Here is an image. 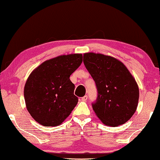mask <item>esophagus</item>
<instances>
[{"instance_id":"obj_1","label":"esophagus","mask_w":160,"mask_h":160,"mask_svg":"<svg viewBox=\"0 0 160 160\" xmlns=\"http://www.w3.org/2000/svg\"><path fill=\"white\" fill-rule=\"evenodd\" d=\"M87 99H88V96H87V95H85V96H83L82 98H81V101H83V102H85L87 101Z\"/></svg>"}]
</instances>
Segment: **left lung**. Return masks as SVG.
<instances>
[{
    "instance_id": "8db88e82",
    "label": "left lung",
    "mask_w": 160,
    "mask_h": 160,
    "mask_svg": "<svg viewBox=\"0 0 160 160\" xmlns=\"http://www.w3.org/2000/svg\"><path fill=\"white\" fill-rule=\"evenodd\" d=\"M83 62L93 78L98 98L92 104L95 115L112 127L123 124L137 110L139 87L124 64L115 57L88 52Z\"/></svg>"
}]
</instances>
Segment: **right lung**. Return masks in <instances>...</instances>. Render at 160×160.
I'll return each mask as SVG.
<instances>
[{"label":"right lung","instance_id":"1","mask_svg":"<svg viewBox=\"0 0 160 160\" xmlns=\"http://www.w3.org/2000/svg\"><path fill=\"white\" fill-rule=\"evenodd\" d=\"M82 62V54L60 55L44 61L30 74L23 94L28 113L37 122L56 126L70 116L78 102L70 77Z\"/></svg>","mask_w":160,"mask_h":160}]
</instances>
